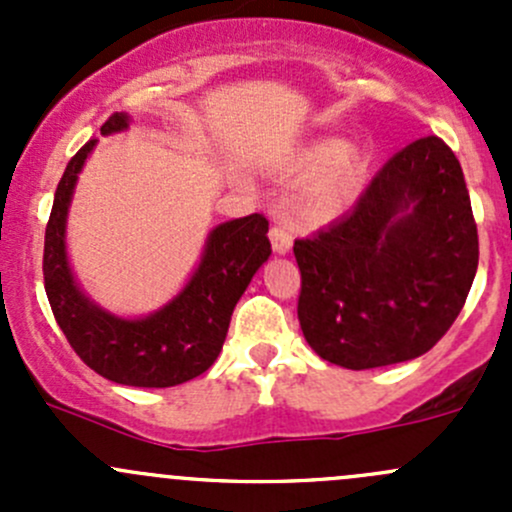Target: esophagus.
Listing matches in <instances>:
<instances>
[{
  "mask_svg": "<svg viewBox=\"0 0 512 512\" xmlns=\"http://www.w3.org/2000/svg\"><path fill=\"white\" fill-rule=\"evenodd\" d=\"M270 240H272V250L277 255H287L292 250V230L287 225H272L270 230Z\"/></svg>",
  "mask_w": 512,
  "mask_h": 512,
  "instance_id": "obj_1",
  "label": "esophagus"
}]
</instances>
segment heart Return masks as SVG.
<instances>
[{"label": "heart", "mask_w": 512, "mask_h": 512, "mask_svg": "<svg viewBox=\"0 0 512 512\" xmlns=\"http://www.w3.org/2000/svg\"><path fill=\"white\" fill-rule=\"evenodd\" d=\"M369 156L359 143L332 138L312 143L297 158L299 173H309L299 193L297 210L304 220L324 223L342 213L364 185Z\"/></svg>", "instance_id": "b5f03b06"}]
</instances>
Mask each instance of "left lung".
<instances>
[{"label":"left lung","instance_id":"obj_1","mask_svg":"<svg viewBox=\"0 0 512 512\" xmlns=\"http://www.w3.org/2000/svg\"><path fill=\"white\" fill-rule=\"evenodd\" d=\"M294 257L299 327L324 361L361 371L426 354L478 270L461 163L438 136L409 143L344 218L294 240Z\"/></svg>","mask_w":512,"mask_h":512}]
</instances>
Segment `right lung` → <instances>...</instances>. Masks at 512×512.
Returning a JSON list of instances; mask_svg holds the SVG:
<instances>
[{
  "instance_id": "1",
  "label": "right lung",
  "mask_w": 512,
  "mask_h": 512,
  "mask_svg": "<svg viewBox=\"0 0 512 512\" xmlns=\"http://www.w3.org/2000/svg\"><path fill=\"white\" fill-rule=\"evenodd\" d=\"M128 123L126 113H113L101 126V136L126 131ZM94 146L96 138H91L69 160L46 223L44 287L51 312L71 349L103 379L143 389L178 386L208 371L218 359L237 299L272 255L270 223L265 215L252 213L218 225L208 235L198 270L178 297L148 317H116L81 292L66 257L71 195Z\"/></svg>"
}]
</instances>
